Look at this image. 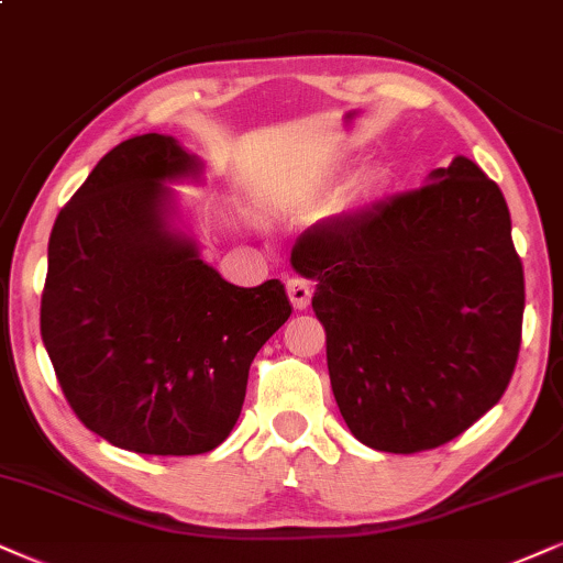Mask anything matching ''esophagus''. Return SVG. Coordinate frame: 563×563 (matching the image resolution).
Instances as JSON below:
<instances>
[{
  "instance_id": "esophagus-1",
  "label": "esophagus",
  "mask_w": 563,
  "mask_h": 563,
  "mask_svg": "<svg viewBox=\"0 0 563 563\" xmlns=\"http://www.w3.org/2000/svg\"><path fill=\"white\" fill-rule=\"evenodd\" d=\"M286 290H288V298L290 303H294V309H306L311 301V286L301 277H294V280L286 283Z\"/></svg>"
}]
</instances>
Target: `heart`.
<instances>
[{
	"instance_id": "obj_1",
	"label": "heart",
	"mask_w": 563,
	"mask_h": 563,
	"mask_svg": "<svg viewBox=\"0 0 563 563\" xmlns=\"http://www.w3.org/2000/svg\"><path fill=\"white\" fill-rule=\"evenodd\" d=\"M372 181V174H364V184H368Z\"/></svg>"
}]
</instances>
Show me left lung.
<instances>
[{
  "mask_svg": "<svg viewBox=\"0 0 563 563\" xmlns=\"http://www.w3.org/2000/svg\"><path fill=\"white\" fill-rule=\"evenodd\" d=\"M290 265L317 280L334 400L366 446L433 450L501 400L522 340L525 275L507 199L471 158L322 220Z\"/></svg>",
  "mask_w": 563,
  "mask_h": 563,
  "instance_id": "1",
  "label": "left lung"
}]
</instances>
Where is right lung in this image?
Masks as SVG:
<instances>
[{
	"label": "right lung",
	"mask_w": 563,
	"mask_h": 563,
	"mask_svg": "<svg viewBox=\"0 0 563 563\" xmlns=\"http://www.w3.org/2000/svg\"><path fill=\"white\" fill-rule=\"evenodd\" d=\"M202 174L168 134L119 142L48 239L41 338L69 408L119 450L223 444L254 355L290 317L280 280L239 288L199 257L170 184Z\"/></svg>",
	"instance_id": "obj_1"
}]
</instances>
